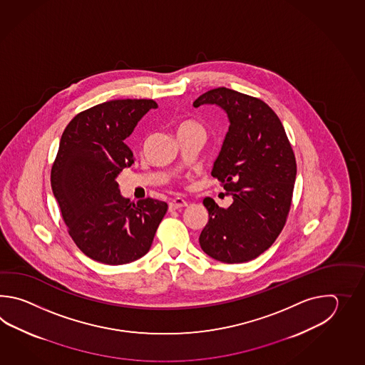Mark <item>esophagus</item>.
Here are the masks:
<instances>
[{"label": "esophagus", "mask_w": 365, "mask_h": 365, "mask_svg": "<svg viewBox=\"0 0 365 365\" xmlns=\"http://www.w3.org/2000/svg\"><path fill=\"white\" fill-rule=\"evenodd\" d=\"M187 206V202L185 200H182V198H173L170 202V210H180L184 209Z\"/></svg>", "instance_id": "esophagus-1"}]
</instances>
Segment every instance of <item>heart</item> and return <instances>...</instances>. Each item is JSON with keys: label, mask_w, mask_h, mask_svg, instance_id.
<instances>
[{"label": "heart", "mask_w": 365, "mask_h": 365, "mask_svg": "<svg viewBox=\"0 0 365 365\" xmlns=\"http://www.w3.org/2000/svg\"><path fill=\"white\" fill-rule=\"evenodd\" d=\"M201 125L195 124L193 121H185V123H182V124L180 125L179 130H182V129H190V128H200Z\"/></svg>", "instance_id": "obj_1"}]
</instances>
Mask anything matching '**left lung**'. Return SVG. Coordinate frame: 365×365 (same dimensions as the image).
Instances as JSON below:
<instances>
[{"mask_svg":"<svg viewBox=\"0 0 365 365\" xmlns=\"http://www.w3.org/2000/svg\"><path fill=\"white\" fill-rule=\"evenodd\" d=\"M215 104L230 120L211 175L232 195L228 209L205 198L209 222L200 235L207 256L241 264L270 248L286 225L296 179L294 150L280 123L264 101L219 87L202 93L194 108Z\"/></svg>","mask_w":365,"mask_h":365,"instance_id":"8db88e82","label":"left lung"}]
</instances>
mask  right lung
<instances>
[{
  "label": "right lung",
  "mask_w": 365,
  "mask_h": 365,
  "mask_svg": "<svg viewBox=\"0 0 365 365\" xmlns=\"http://www.w3.org/2000/svg\"><path fill=\"white\" fill-rule=\"evenodd\" d=\"M153 99L106 101L78 113L62 133L51 185L78 248L106 264L133 262L148 253L168 205L124 198L116 178L134 163L125 140Z\"/></svg>",
  "instance_id": "obj_1"
}]
</instances>
